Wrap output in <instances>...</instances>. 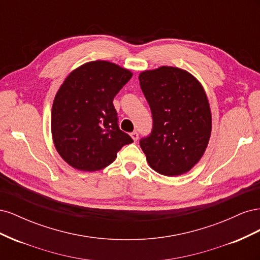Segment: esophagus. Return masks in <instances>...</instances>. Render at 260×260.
I'll return each mask as SVG.
<instances>
[{
  "instance_id": "obj_1",
  "label": "esophagus",
  "mask_w": 260,
  "mask_h": 260,
  "mask_svg": "<svg viewBox=\"0 0 260 260\" xmlns=\"http://www.w3.org/2000/svg\"><path fill=\"white\" fill-rule=\"evenodd\" d=\"M130 136H131L132 140L135 141V142H136V141H138V139H139V133H138L137 131H133Z\"/></svg>"
}]
</instances>
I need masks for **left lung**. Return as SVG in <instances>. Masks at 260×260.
<instances>
[{"instance_id":"left-lung-1","label":"left lung","mask_w":260,"mask_h":260,"mask_svg":"<svg viewBox=\"0 0 260 260\" xmlns=\"http://www.w3.org/2000/svg\"><path fill=\"white\" fill-rule=\"evenodd\" d=\"M139 80L153 117L151 135L140 140L146 160L160 175H183L200 161L209 142L206 93L194 76L178 67L145 70Z\"/></svg>"}]
</instances>
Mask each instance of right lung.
I'll use <instances>...</instances> for the list:
<instances>
[{"instance_id":"right-lung-1","label":"right lung","mask_w":260,"mask_h":260,"mask_svg":"<svg viewBox=\"0 0 260 260\" xmlns=\"http://www.w3.org/2000/svg\"><path fill=\"white\" fill-rule=\"evenodd\" d=\"M131 77L130 70L114 62L95 60L75 69L60 85L52 107V138L61 158L75 169H103L133 142L119 129L113 104Z\"/></svg>"}]
</instances>
